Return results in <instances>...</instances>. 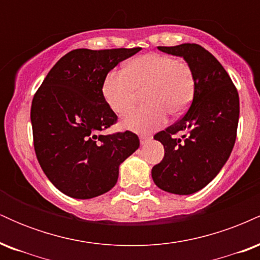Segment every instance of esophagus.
Wrapping results in <instances>:
<instances>
[{
    "mask_svg": "<svg viewBox=\"0 0 260 260\" xmlns=\"http://www.w3.org/2000/svg\"><path fill=\"white\" fill-rule=\"evenodd\" d=\"M151 139L150 136H140L139 137V140H140V145H145L149 140Z\"/></svg>",
    "mask_w": 260,
    "mask_h": 260,
    "instance_id": "1",
    "label": "esophagus"
}]
</instances>
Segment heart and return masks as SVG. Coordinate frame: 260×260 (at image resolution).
I'll use <instances>...</instances> for the list:
<instances>
[{
	"mask_svg": "<svg viewBox=\"0 0 260 260\" xmlns=\"http://www.w3.org/2000/svg\"><path fill=\"white\" fill-rule=\"evenodd\" d=\"M144 91L147 105L127 113L124 129L147 134L168 121V112L182 115L189 107L196 91L192 68L169 55L147 53L127 62L123 72L107 73L101 92L107 106L117 115L133 106L138 92Z\"/></svg>",
	"mask_w": 260,
	"mask_h": 260,
	"instance_id": "1",
	"label": "heart"
}]
</instances>
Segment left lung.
<instances>
[{
    "instance_id": "left-lung-1",
    "label": "left lung",
    "mask_w": 260,
    "mask_h": 260,
    "mask_svg": "<svg viewBox=\"0 0 260 260\" xmlns=\"http://www.w3.org/2000/svg\"><path fill=\"white\" fill-rule=\"evenodd\" d=\"M157 49L187 62L196 91L186 115L154 136L165 156L151 170V177L165 192L193 194L216 177L231 155L240 118L238 92L221 63L201 45ZM178 132L186 133L183 141L173 138Z\"/></svg>"
}]
</instances>
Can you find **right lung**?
Segmentation results:
<instances>
[{
  "mask_svg": "<svg viewBox=\"0 0 260 260\" xmlns=\"http://www.w3.org/2000/svg\"><path fill=\"white\" fill-rule=\"evenodd\" d=\"M134 49H78L51 68L31 103L38 161L50 182L76 199L109 192L120 165L139 148L132 132L98 136L117 120L101 92L104 78Z\"/></svg>",
  "mask_w": 260,
  "mask_h": 260,
  "instance_id": "1",
  "label": "right lung"
}]
</instances>
